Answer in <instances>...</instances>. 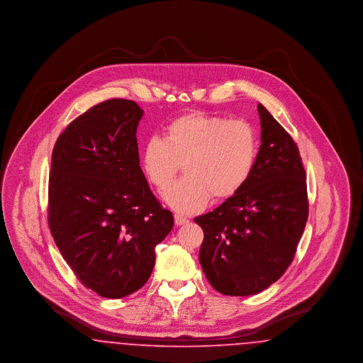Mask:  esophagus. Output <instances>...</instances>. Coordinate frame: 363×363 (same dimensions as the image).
<instances>
[{
	"mask_svg": "<svg viewBox=\"0 0 363 363\" xmlns=\"http://www.w3.org/2000/svg\"><path fill=\"white\" fill-rule=\"evenodd\" d=\"M174 222H175V225H186L189 220H188L186 218H184L182 215H178V213H175V215H174Z\"/></svg>",
	"mask_w": 363,
	"mask_h": 363,
	"instance_id": "34e87169",
	"label": "esophagus"
}]
</instances>
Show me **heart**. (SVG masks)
<instances>
[{
    "label": "heart",
    "mask_w": 363,
    "mask_h": 363,
    "mask_svg": "<svg viewBox=\"0 0 363 363\" xmlns=\"http://www.w3.org/2000/svg\"><path fill=\"white\" fill-rule=\"evenodd\" d=\"M259 143L250 123L190 111L166 128L164 140L150 138L141 166L159 191L173 185L184 166L185 178L164 196L178 212L191 213L209 199L225 200L245 186L253 173Z\"/></svg>",
    "instance_id": "heart-1"
}]
</instances>
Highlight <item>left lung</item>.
I'll use <instances>...</instances> for the list:
<instances>
[{"label": "left lung", "instance_id": "1", "mask_svg": "<svg viewBox=\"0 0 363 363\" xmlns=\"http://www.w3.org/2000/svg\"><path fill=\"white\" fill-rule=\"evenodd\" d=\"M261 145L245 186L212 212L199 259L209 284L231 296L259 294L291 264L309 215L306 173L298 147L259 104Z\"/></svg>", "mask_w": 363, "mask_h": 363}]
</instances>
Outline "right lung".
<instances>
[{
	"label": "right lung",
	"mask_w": 363,
	"mask_h": 363,
	"mask_svg": "<svg viewBox=\"0 0 363 363\" xmlns=\"http://www.w3.org/2000/svg\"><path fill=\"white\" fill-rule=\"evenodd\" d=\"M141 117L133 101H104L70 122L52 150V238L86 289L111 299L147 283L155 246L174 225L140 167Z\"/></svg>",
	"instance_id": "1"
}]
</instances>
